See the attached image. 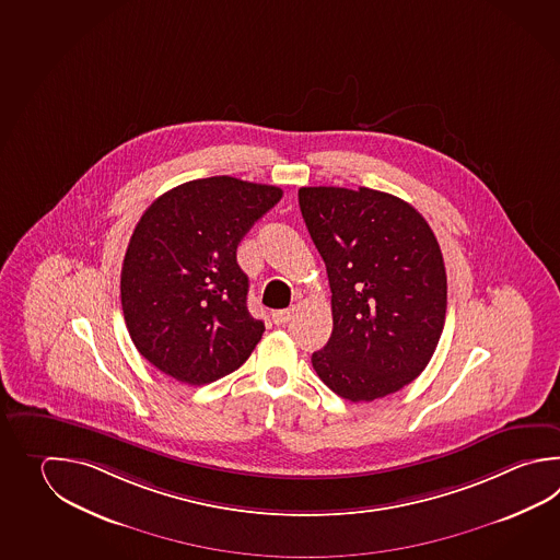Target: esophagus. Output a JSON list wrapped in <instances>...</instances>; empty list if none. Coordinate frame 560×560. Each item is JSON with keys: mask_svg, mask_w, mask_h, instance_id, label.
Instances as JSON below:
<instances>
[{"mask_svg": "<svg viewBox=\"0 0 560 560\" xmlns=\"http://www.w3.org/2000/svg\"><path fill=\"white\" fill-rule=\"evenodd\" d=\"M271 319H273V323L275 325H277V327L285 325L287 320L291 319V308H283V311H275L273 315H271Z\"/></svg>", "mask_w": 560, "mask_h": 560, "instance_id": "esophagus-1", "label": "esophagus"}]
</instances>
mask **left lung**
I'll return each mask as SVG.
<instances>
[{"mask_svg": "<svg viewBox=\"0 0 560 560\" xmlns=\"http://www.w3.org/2000/svg\"><path fill=\"white\" fill-rule=\"evenodd\" d=\"M299 207L332 293L331 337L313 369L353 402L397 393L429 365L445 325L433 229L407 201L369 187H301Z\"/></svg>", "mask_w": 560, "mask_h": 560, "instance_id": "1", "label": "left lung"}]
</instances>
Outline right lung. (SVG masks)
Here are the masks:
<instances>
[{
    "instance_id": "right-lung-1",
    "label": "right lung",
    "mask_w": 560,
    "mask_h": 560,
    "mask_svg": "<svg viewBox=\"0 0 560 560\" xmlns=\"http://www.w3.org/2000/svg\"><path fill=\"white\" fill-rule=\"evenodd\" d=\"M281 197L275 185L219 175L173 187L141 215L121 267V307L131 341L161 373L207 385L261 341L237 245Z\"/></svg>"
}]
</instances>
